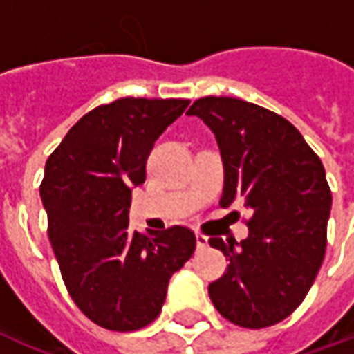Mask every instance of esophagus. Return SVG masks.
<instances>
[{
	"instance_id": "obj_1",
	"label": "esophagus",
	"mask_w": 354,
	"mask_h": 354,
	"mask_svg": "<svg viewBox=\"0 0 354 354\" xmlns=\"http://www.w3.org/2000/svg\"><path fill=\"white\" fill-rule=\"evenodd\" d=\"M196 247L198 249H206L207 247V237L204 236V234H196Z\"/></svg>"
}]
</instances>
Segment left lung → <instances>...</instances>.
<instances>
[{"instance_id": "obj_1", "label": "left lung", "mask_w": 354, "mask_h": 354, "mask_svg": "<svg viewBox=\"0 0 354 354\" xmlns=\"http://www.w3.org/2000/svg\"><path fill=\"white\" fill-rule=\"evenodd\" d=\"M187 115L215 133L225 165L221 207L249 209V237L209 245L230 260L207 288L225 319L245 328L277 325L314 284L327 249L333 206L325 167L301 131L266 107L226 96L193 102Z\"/></svg>"}]
</instances>
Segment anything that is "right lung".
<instances>
[{"instance_id":"1","label":"right lung","mask_w":354,"mask_h":354,"mask_svg":"<svg viewBox=\"0 0 354 354\" xmlns=\"http://www.w3.org/2000/svg\"><path fill=\"white\" fill-rule=\"evenodd\" d=\"M189 100L118 98L77 120L46 161L40 198L61 277L75 306L98 327L150 325L169 280L193 256L187 226L131 230V187L145 183L158 137Z\"/></svg>"}]
</instances>
